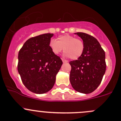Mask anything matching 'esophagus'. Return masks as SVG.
Masks as SVG:
<instances>
[{"label":"esophagus","mask_w":121,"mask_h":121,"mask_svg":"<svg viewBox=\"0 0 121 121\" xmlns=\"http://www.w3.org/2000/svg\"><path fill=\"white\" fill-rule=\"evenodd\" d=\"M62 61H63V62L64 63H68V61L64 59V58H62Z\"/></svg>","instance_id":"esophagus-1"}]
</instances>
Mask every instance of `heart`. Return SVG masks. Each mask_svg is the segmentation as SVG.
<instances>
[{
  "label": "heart",
  "instance_id": "heart-1",
  "mask_svg": "<svg viewBox=\"0 0 121 121\" xmlns=\"http://www.w3.org/2000/svg\"><path fill=\"white\" fill-rule=\"evenodd\" d=\"M49 47L55 55L59 54L64 49V55L72 60H77L83 54L85 44L81 39L65 34L58 36L57 40L51 39Z\"/></svg>",
  "mask_w": 121,
  "mask_h": 121
}]
</instances>
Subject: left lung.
<instances>
[{"label": "left lung", "instance_id": "left-lung-1", "mask_svg": "<svg viewBox=\"0 0 121 121\" xmlns=\"http://www.w3.org/2000/svg\"><path fill=\"white\" fill-rule=\"evenodd\" d=\"M77 34L85 44L82 56L71 61L69 80L72 87L78 92L88 94L99 86L106 69L105 52L97 39L83 32Z\"/></svg>", "mask_w": 121, "mask_h": 121}]
</instances>
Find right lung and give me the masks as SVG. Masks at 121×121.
Masks as SVG:
<instances>
[{
    "mask_svg": "<svg viewBox=\"0 0 121 121\" xmlns=\"http://www.w3.org/2000/svg\"><path fill=\"white\" fill-rule=\"evenodd\" d=\"M53 34H45L29 39L18 53L17 68L25 87L36 94L52 89L56 76L63 64L60 57L49 47Z\"/></svg>",
    "mask_w": 121,
    "mask_h": 121,
    "instance_id": "add662e5",
    "label": "right lung"
}]
</instances>
